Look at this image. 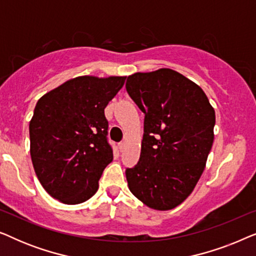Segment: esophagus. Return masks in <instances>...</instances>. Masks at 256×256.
<instances>
[{
    "label": "esophagus",
    "instance_id": "obj_1",
    "mask_svg": "<svg viewBox=\"0 0 256 256\" xmlns=\"http://www.w3.org/2000/svg\"><path fill=\"white\" fill-rule=\"evenodd\" d=\"M118 149H120V152H124V150L126 149V142H121V143H118Z\"/></svg>",
    "mask_w": 256,
    "mask_h": 256
}]
</instances>
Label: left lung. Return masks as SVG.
Wrapping results in <instances>:
<instances>
[{
  "label": "left lung",
  "instance_id": "1",
  "mask_svg": "<svg viewBox=\"0 0 256 256\" xmlns=\"http://www.w3.org/2000/svg\"><path fill=\"white\" fill-rule=\"evenodd\" d=\"M127 92L146 114L138 166L128 188L152 210L168 211L194 191L211 152L216 112L200 87L171 68L129 76Z\"/></svg>",
  "mask_w": 256,
  "mask_h": 256
}]
</instances>
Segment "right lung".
Masks as SVG:
<instances>
[{
  "mask_svg": "<svg viewBox=\"0 0 256 256\" xmlns=\"http://www.w3.org/2000/svg\"><path fill=\"white\" fill-rule=\"evenodd\" d=\"M127 76H82L45 93L30 120V155L51 197L76 205L96 194L113 160L104 108Z\"/></svg>",
  "mask_w": 256,
  "mask_h": 256,
  "instance_id": "1",
  "label": "right lung"
}]
</instances>
